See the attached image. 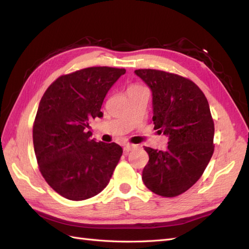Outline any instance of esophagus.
<instances>
[{
	"mask_svg": "<svg viewBox=\"0 0 249 249\" xmlns=\"http://www.w3.org/2000/svg\"><path fill=\"white\" fill-rule=\"evenodd\" d=\"M137 147V145L136 144H130V143H127V144H125L124 145V151L127 153V152H130V151H133V150H135Z\"/></svg>",
	"mask_w": 249,
	"mask_h": 249,
	"instance_id": "esophagus-1",
	"label": "esophagus"
}]
</instances>
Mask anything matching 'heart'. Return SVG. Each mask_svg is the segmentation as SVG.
I'll return each instance as SVG.
<instances>
[{"label":"heart","instance_id":"1","mask_svg":"<svg viewBox=\"0 0 249 249\" xmlns=\"http://www.w3.org/2000/svg\"><path fill=\"white\" fill-rule=\"evenodd\" d=\"M141 88H143V87L139 86V84H131V86L128 88V91H133V89H138Z\"/></svg>","mask_w":249,"mask_h":249}]
</instances>
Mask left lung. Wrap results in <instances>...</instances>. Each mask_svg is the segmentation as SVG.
<instances>
[{
  "label": "left lung",
  "mask_w": 249,
  "mask_h": 249,
  "mask_svg": "<svg viewBox=\"0 0 249 249\" xmlns=\"http://www.w3.org/2000/svg\"><path fill=\"white\" fill-rule=\"evenodd\" d=\"M152 89L153 123L169 137L166 151L144 146L149 162L142 181L151 192L172 198L202 176L214 153V121L205 95L190 79L158 70H137Z\"/></svg>",
  "instance_id": "1"
}]
</instances>
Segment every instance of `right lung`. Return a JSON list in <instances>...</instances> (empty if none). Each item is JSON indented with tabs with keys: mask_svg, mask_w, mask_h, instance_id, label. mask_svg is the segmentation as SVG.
<instances>
[{
	"mask_svg": "<svg viewBox=\"0 0 249 249\" xmlns=\"http://www.w3.org/2000/svg\"><path fill=\"white\" fill-rule=\"evenodd\" d=\"M124 68L94 66L62 75L46 89L33 124L39 171L62 197L81 201L107 186L123 150L91 139L89 122L102 118L106 94Z\"/></svg>",
	"mask_w": 249,
	"mask_h": 249,
	"instance_id": "add662e5",
	"label": "right lung"
}]
</instances>
